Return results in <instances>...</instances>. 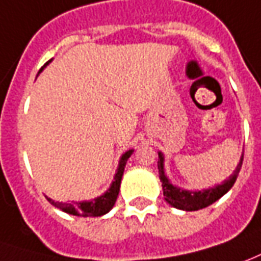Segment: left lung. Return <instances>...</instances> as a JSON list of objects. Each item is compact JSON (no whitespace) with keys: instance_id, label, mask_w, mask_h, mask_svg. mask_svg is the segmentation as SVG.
Returning a JSON list of instances; mask_svg holds the SVG:
<instances>
[{"instance_id":"left-lung-1","label":"left lung","mask_w":261,"mask_h":261,"mask_svg":"<svg viewBox=\"0 0 261 261\" xmlns=\"http://www.w3.org/2000/svg\"><path fill=\"white\" fill-rule=\"evenodd\" d=\"M158 158H160L158 160V171H160V179L162 182V191H164L165 200L171 206L182 209V211H188V212L203 209V207L212 205L213 202L220 199L234 185L239 172H240V168H242V164H243V154H242L240 161H239L236 169L233 171V174L222 184L209 188V189H203V191H187V189L175 187L169 182L167 175L164 172V155L161 152H158Z\"/></svg>"}]
</instances>
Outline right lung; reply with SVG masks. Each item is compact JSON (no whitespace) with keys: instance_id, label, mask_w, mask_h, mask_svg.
Listing matches in <instances>:
<instances>
[{"instance_id":"right-lung-1","label":"right lung","mask_w":261,"mask_h":261,"mask_svg":"<svg viewBox=\"0 0 261 261\" xmlns=\"http://www.w3.org/2000/svg\"><path fill=\"white\" fill-rule=\"evenodd\" d=\"M52 61V59H50ZM50 61L46 62V65L50 63ZM45 65V66H46ZM43 66V67H45ZM42 67V69H43ZM39 70V73L42 72ZM134 152V149H128L120 158L118 162L117 172L114 175V181L112 182L110 188L106 191L101 196H97L92 200H83V202H73V203H66V202H56V200L50 199L46 196V199L54 205L55 207L61 209L63 212L69 213V215H74V216H83V218H96V216H103L107 212L112 211L114 206L116 200H117L118 192H120V184H121V178H123V172H124V167L127 164V160L130 158L131 154Z\"/></svg>"}]
</instances>
